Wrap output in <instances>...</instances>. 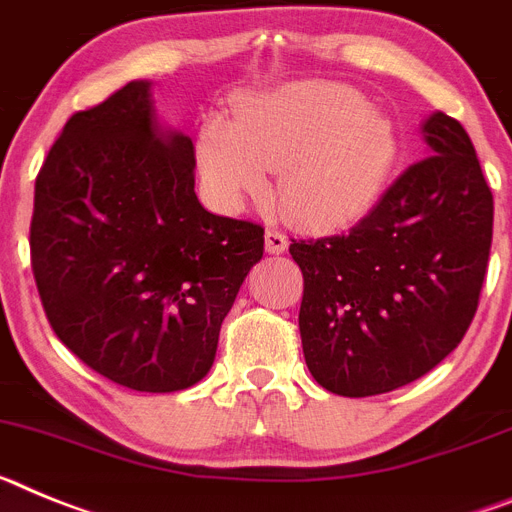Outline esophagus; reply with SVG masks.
I'll list each match as a JSON object with an SVG mask.
<instances>
[{"label":"esophagus","mask_w":512,"mask_h":512,"mask_svg":"<svg viewBox=\"0 0 512 512\" xmlns=\"http://www.w3.org/2000/svg\"><path fill=\"white\" fill-rule=\"evenodd\" d=\"M286 250H288L286 234H281L278 229L265 231V252H270V255H283Z\"/></svg>","instance_id":"1"}]
</instances>
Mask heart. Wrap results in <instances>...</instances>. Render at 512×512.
Segmentation results:
<instances>
[{
  "instance_id": "1",
  "label": "heart",
  "mask_w": 512,
  "mask_h": 512,
  "mask_svg": "<svg viewBox=\"0 0 512 512\" xmlns=\"http://www.w3.org/2000/svg\"><path fill=\"white\" fill-rule=\"evenodd\" d=\"M399 139L394 123L358 92L332 82H293L252 97L234 123L208 118L198 167L213 203L237 211L262 195L293 224L332 231L361 221L384 193Z\"/></svg>"
}]
</instances>
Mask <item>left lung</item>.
<instances>
[{"instance_id":"8db88e82","label":"left lung","mask_w":512,"mask_h":512,"mask_svg":"<svg viewBox=\"0 0 512 512\" xmlns=\"http://www.w3.org/2000/svg\"><path fill=\"white\" fill-rule=\"evenodd\" d=\"M425 159L342 237L293 239L304 273L301 345L311 376L340 397L420 379L451 353L479 304L492 193L459 121L430 113Z\"/></svg>"}]
</instances>
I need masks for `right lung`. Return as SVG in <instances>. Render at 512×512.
Wrapping results in <instances>:
<instances>
[{"mask_svg":"<svg viewBox=\"0 0 512 512\" xmlns=\"http://www.w3.org/2000/svg\"><path fill=\"white\" fill-rule=\"evenodd\" d=\"M193 170V139L159 121L136 79L71 115L35 180L30 257L48 322L128 389L198 384L262 257V226L206 211Z\"/></svg>","mask_w":512,"mask_h":512,"instance_id":"1","label":"right lung"}]
</instances>
